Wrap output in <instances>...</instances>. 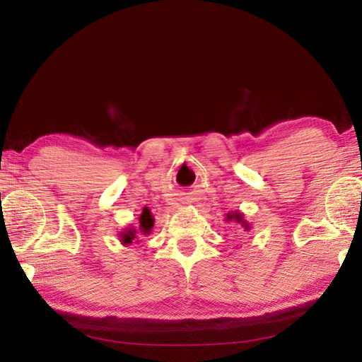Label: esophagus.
I'll return each mask as SVG.
<instances>
[{
    "instance_id": "34e87169",
    "label": "esophagus",
    "mask_w": 362,
    "mask_h": 362,
    "mask_svg": "<svg viewBox=\"0 0 362 362\" xmlns=\"http://www.w3.org/2000/svg\"><path fill=\"white\" fill-rule=\"evenodd\" d=\"M185 203H192V199L190 198H185Z\"/></svg>"
}]
</instances>
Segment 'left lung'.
Wrapping results in <instances>:
<instances>
[{"label": "left lung", "mask_w": 362, "mask_h": 362, "mask_svg": "<svg viewBox=\"0 0 362 362\" xmlns=\"http://www.w3.org/2000/svg\"><path fill=\"white\" fill-rule=\"evenodd\" d=\"M226 221H227V222L238 223V226H242V227H243V230H245V232H248L250 228H251V226H250L248 222H246L245 216H243L242 212H240V211H230V212H228V214L226 216Z\"/></svg>", "instance_id": "obj_1"}]
</instances>
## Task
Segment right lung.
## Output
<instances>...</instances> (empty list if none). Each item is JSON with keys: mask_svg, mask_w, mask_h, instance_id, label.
<instances>
[{"mask_svg": "<svg viewBox=\"0 0 362 362\" xmlns=\"http://www.w3.org/2000/svg\"><path fill=\"white\" fill-rule=\"evenodd\" d=\"M139 221H140V227L139 228H136V227H129V228H125L124 232L119 233L120 235V242H122L124 245H132V243L139 242L140 233H143V235L151 233V228L154 226V217L151 214V211L148 209V208H143L141 214L139 217ZM139 230H141L140 233L138 232Z\"/></svg>", "mask_w": 362, "mask_h": 362, "instance_id": "add662e5", "label": "right lung"}]
</instances>
